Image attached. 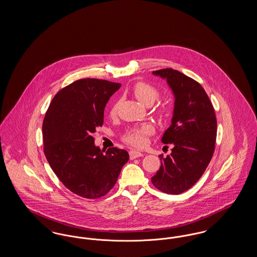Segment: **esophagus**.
Listing matches in <instances>:
<instances>
[{
	"instance_id": "obj_1",
	"label": "esophagus",
	"mask_w": 257,
	"mask_h": 257,
	"mask_svg": "<svg viewBox=\"0 0 257 257\" xmlns=\"http://www.w3.org/2000/svg\"><path fill=\"white\" fill-rule=\"evenodd\" d=\"M129 155H130V159L134 160L139 157H143L144 154L142 152H139L137 150H130L129 151Z\"/></svg>"
}]
</instances>
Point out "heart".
Returning a JSON list of instances; mask_svg holds the SVG:
<instances>
[{
    "label": "heart",
    "instance_id": "heart-1",
    "mask_svg": "<svg viewBox=\"0 0 257 257\" xmlns=\"http://www.w3.org/2000/svg\"><path fill=\"white\" fill-rule=\"evenodd\" d=\"M132 91H133L136 98L141 103H143L145 105L152 104L159 96L158 89L145 82L136 83L132 87ZM117 106H118V103H116L112 106L111 110H110L111 115H114L116 113ZM153 131H154L153 126L151 124L146 123L141 126L130 129L125 135L124 141L133 147H144L147 144V136L152 134Z\"/></svg>",
    "mask_w": 257,
    "mask_h": 257
}]
</instances>
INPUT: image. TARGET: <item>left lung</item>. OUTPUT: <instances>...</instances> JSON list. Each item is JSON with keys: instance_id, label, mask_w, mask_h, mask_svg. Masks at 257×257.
Masks as SVG:
<instances>
[{"instance_id": "left-lung-1", "label": "left lung", "mask_w": 257, "mask_h": 257, "mask_svg": "<svg viewBox=\"0 0 257 257\" xmlns=\"http://www.w3.org/2000/svg\"><path fill=\"white\" fill-rule=\"evenodd\" d=\"M167 80L174 96L171 126L162 137L173 148L160 155L161 167L151 178L164 193L179 195L198 181L212 159L217 136V119L207 93L194 79L171 68L153 71Z\"/></svg>"}]
</instances>
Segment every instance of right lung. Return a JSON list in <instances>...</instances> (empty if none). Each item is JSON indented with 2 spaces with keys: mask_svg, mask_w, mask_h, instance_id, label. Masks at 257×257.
Returning <instances> with one entry per match:
<instances>
[{
  "mask_svg": "<svg viewBox=\"0 0 257 257\" xmlns=\"http://www.w3.org/2000/svg\"><path fill=\"white\" fill-rule=\"evenodd\" d=\"M120 84L82 79L53 98L43 125L44 154L51 169L72 193L94 199L105 196L128 162L126 150L110 147L104 154L92 134L103 125L104 110Z\"/></svg>",
  "mask_w": 257,
  "mask_h": 257,
  "instance_id": "add662e5",
  "label": "right lung"
}]
</instances>
